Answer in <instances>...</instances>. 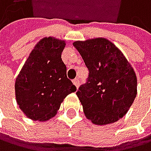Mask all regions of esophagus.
I'll list each match as a JSON object with an SVG mask.
<instances>
[{"label": "esophagus", "mask_w": 151, "mask_h": 151, "mask_svg": "<svg viewBox=\"0 0 151 151\" xmlns=\"http://www.w3.org/2000/svg\"><path fill=\"white\" fill-rule=\"evenodd\" d=\"M72 83H73V84L78 88V87H79V84H80V80H79V79H74V80L72 81Z\"/></svg>", "instance_id": "34e87169"}]
</instances>
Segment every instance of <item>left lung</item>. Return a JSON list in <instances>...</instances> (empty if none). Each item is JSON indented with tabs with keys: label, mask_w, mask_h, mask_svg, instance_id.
<instances>
[{
	"label": "left lung",
	"mask_w": 151,
	"mask_h": 151,
	"mask_svg": "<svg viewBox=\"0 0 151 151\" xmlns=\"http://www.w3.org/2000/svg\"><path fill=\"white\" fill-rule=\"evenodd\" d=\"M89 70L76 93L87 119L97 125L119 121L137 96V76L123 54L104 38L74 42Z\"/></svg>",
	"instance_id": "left-lung-1"
}]
</instances>
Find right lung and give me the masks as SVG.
<instances>
[{
	"mask_svg": "<svg viewBox=\"0 0 151 151\" xmlns=\"http://www.w3.org/2000/svg\"><path fill=\"white\" fill-rule=\"evenodd\" d=\"M65 44L52 37L42 39L17 77V102L33 121L51 119L64 98L76 91V86L67 77V67L61 58Z\"/></svg>",
	"mask_w": 151,
	"mask_h": 151,
	"instance_id": "1",
	"label": "right lung"
}]
</instances>
